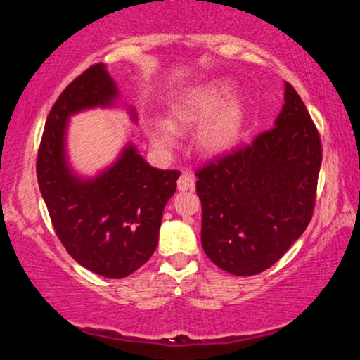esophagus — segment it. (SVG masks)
<instances>
[{
  "mask_svg": "<svg viewBox=\"0 0 360 360\" xmlns=\"http://www.w3.org/2000/svg\"><path fill=\"white\" fill-rule=\"evenodd\" d=\"M176 186H179L180 191L193 190L195 188V176L191 175L190 172H184V174L180 175L179 181H176Z\"/></svg>",
  "mask_w": 360,
  "mask_h": 360,
  "instance_id": "obj_1",
  "label": "esophagus"
}]
</instances>
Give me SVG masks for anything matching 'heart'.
I'll list each match as a JSON object with an SVG mask.
<instances>
[{"instance_id": "b5f03b06", "label": "heart", "mask_w": 360, "mask_h": 360, "mask_svg": "<svg viewBox=\"0 0 360 360\" xmlns=\"http://www.w3.org/2000/svg\"><path fill=\"white\" fill-rule=\"evenodd\" d=\"M229 80H211L181 93L170 105L169 122H157L149 129L152 146L170 152L176 144V132L196 127L193 144L203 155H223L238 146L245 126V105L233 96Z\"/></svg>"}]
</instances>
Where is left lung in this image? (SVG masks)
I'll return each instance as SVG.
<instances>
[{
  "mask_svg": "<svg viewBox=\"0 0 360 360\" xmlns=\"http://www.w3.org/2000/svg\"><path fill=\"white\" fill-rule=\"evenodd\" d=\"M283 100L275 127L196 172L201 245L238 277L272 267L311 221L321 141L290 83Z\"/></svg>",
  "mask_w": 360,
  "mask_h": 360,
  "instance_id": "8db88e82",
  "label": "left lung"
}]
</instances>
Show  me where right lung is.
<instances>
[{
  "label": "right lung",
  "mask_w": 360,
  "mask_h": 360,
  "mask_svg": "<svg viewBox=\"0 0 360 360\" xmlns=\"http://www.w3.org/2000/svg\"><path fill=\"white\" fill-rule=\"evenodd\" d=\"M120 90L96 63L77 77L49 112L37 155V181L53 229L82 267L106 278H124L154 254L164 208L180 172L159 170L129 141L95 176L78 175L67 154L68 120L93 108H112ZM132 121L136 110L127 108Z\"/></svg>",
  "instance_id": "1"
}]
</instances>
